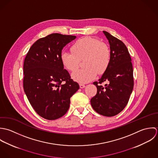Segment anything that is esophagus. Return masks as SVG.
I'll list each match as a JSON object with an SVG mask.
<instances>
[{
    "mask_svg": "<svg viewBox=\"0 0 158 158\" xmlns=\"http://www.w3.org/2000/svg\"><path fill=\"white\" fill-rule=\"evenodd\" d=\"M79 86H80V88L81 89H84V88H85V85L84 84H79Z\"/></svg>",
    "mask_w": 158,
    "mask_h": 158,
    "instance_id": "1",
    "label": "esophagus"
}]
</instances>
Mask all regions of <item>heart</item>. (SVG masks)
<instances>
[{
	"mask_svg": "<svg viewBox=\"0 0 158 158\" xmlns=\"http://www.w3.org/2000/svg\"><path fill=\"white\" fill-rule=\"evenodd\" d=\"M71 52L63 51L60 60L63 66L69 71L76 70L79 60L85 58L83 69L72 73V78L80 83H87L107 69L110 60V51L105 43L92 37H84L76 41Z\"/></svg>",
	"mask_w": 158,
	"mask_h": 158,
	"instance_id": "obj_1",
	"label": "heart"
}]
</instances>
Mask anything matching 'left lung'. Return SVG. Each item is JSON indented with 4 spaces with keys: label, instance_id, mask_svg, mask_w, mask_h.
I'll return each mask as SVG.
<instances>
[{
    "label": "left lung",
    "instance_id": "left-lung-1",
    "mask_svg": "<svg viewBox=\"0 0 158 158\" xmlns=\"http://www.w3.org/2000/svg\"><path fill=\"white\" fill-rule=\"evenodd\" d=\"M102 33L109 43L110 60L99 82H94L97 94L90 102L99 114L113 117L122 112L128 102L134 87L133 69L125 44L109 32ZM104 81L108 82L104 87L100 85Z\"/></svg>",
    "mask_w": 158,
    "mask_h": 158
}]
</instances>
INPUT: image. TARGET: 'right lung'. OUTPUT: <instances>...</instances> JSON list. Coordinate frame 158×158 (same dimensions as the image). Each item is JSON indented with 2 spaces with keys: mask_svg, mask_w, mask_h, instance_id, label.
Masks as SVG:
<instances>
[{
  "mask_svg": "<svg viewBox=\"0 0 158 158\" xmlns=\"http://www.w3.org/2000/svg\"><path fill=\"white\" fill-rule=\"evenodd\" d=\"M76 38L60 33L49 35L38 40L25 58L24 92L35 112L46 120L63 116L69 107L70 98L79 89L60 60L63 48Z\"/></svg>",
  "mask_w": 158,
  "mask_h": 158,
  "instance_id": "add662e5",
  "label": "right lung"
}]
</instances>
